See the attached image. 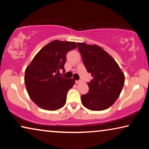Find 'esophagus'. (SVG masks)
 I'll return each mask as SVG.
<instances>
[{
  "label": "esophagus",
  "instance_id": "esophagus-1",
  "mask_svg": "<svg viewBox=\"0 0 149 149\" xmlns=\"http://www.w3.org/2000/svg\"><path fill=\"white\" fill-rule=\"evenodd\" d=\"M81 81H75V83H76L77 84H78V83H81Z\"/></svg>",
  "mask_w": 149,
  "mask_h": 149
}]
</instances>
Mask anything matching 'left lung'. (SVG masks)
<instances>
[{
    "label": "left lung",
    "instance_id": "left-lung-1",
    "mask_svg": "<svg viewBox=\"0 0 149 149\" xmlns=\"http://www.w3.org/2000/svg\"><path fill=\"white\" fill-rule=\"evenodd\" d=\"M78 49L87 71L93 79L87 83L89 91L81 95V102L91 111H103L119 97L125 76L115 60L100 47L78 42Z\"/></svg>",
    "mask_w": 149,
    "mask_h": 149
}]
</instances>
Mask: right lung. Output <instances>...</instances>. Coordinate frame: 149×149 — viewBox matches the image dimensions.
Here are the masks:
<instances>
[{"label": "right lung", "mask_w": 149, "mask_h": 149, "mask_svg": "<svg viewBox=\"0 0 149 149\" xmlns=\"http://www.w3.org/2000/svg\"><path fill=\"white\" fill-rule=\"evenodd\" d=\"M77 48L74 42L56 40L43 47L25 70L24 81L28 93L38 107L56 111L66 104L68 90L75 81L59 77L64 72L66 54Z\"/></svg>", "instance_id": "right-lung-1"}]
</instances>
